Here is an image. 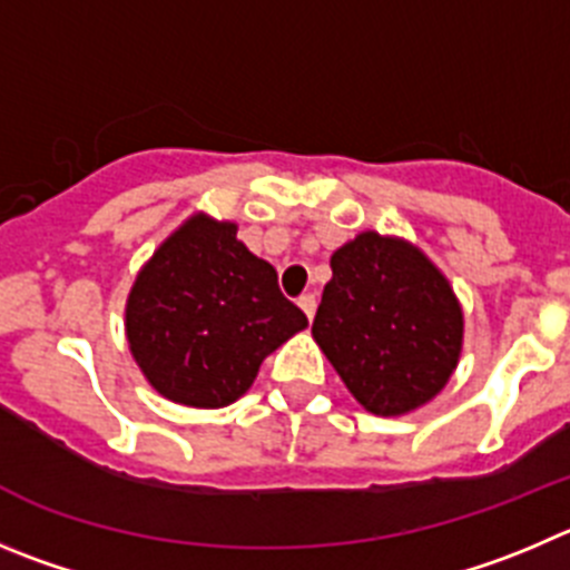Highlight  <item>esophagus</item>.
I'll return each mask as SVG.
<instances>
[{"mask_svg":"<svg viewBox=\"0 0 570 570\" xmlns=\"http://www.w3.org/2000/svg\"><path fill=\"white\" fill-rule=\"evenodd\" d=\"M297 306H301L303 315L312 321V317H315V309H317V297L315 295H301V297H297Z\"/></svg>","mask_w":570,"mask_h":570,"instance_id":"34e87169","label":"esophagus"}]
</instances>
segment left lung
I'll list each match as a JSON object with an SVG mask.
<instances>
[{
	"label": "left lung",
	"mask_w": 570,
	"mask_h": 570,
	"mask_svg": "<svg viewBox=\"0 0 570 570\" xmlns=\"http://www.w3.org/2000/svg\"><path fill=\"white\" fill-rule=\"evenodd\" d=\"M312 337L374 416H405L459 368L464 309L413 242L365 230L334 249Z\"/></svg>",
	"instance_id": "8db88e82"
}]
</instances>
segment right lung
Segmentation results:
<instances>
[{
  "mask_svg": "<svg viewBox=\"0 0 570 570\" xmlns=\"http://www.w3.org/2000/svg\"><path fill=\"white\" fill-rule=\"evenodd\" d=\"M238 225L199 210L146 261L126 297V340L148 385L185 407H227L261 363L309 326Z\"/></svg>",
  "mask_w": 570,
  "mask_h": 570,
  "instance_id": "obj_1",
  "label": "right lung"
}]
</instances>
